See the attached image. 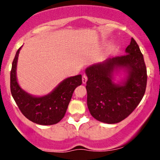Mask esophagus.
<instances>
[{
	"mask_svg": "<svg viewBox=\"0 0 160 160\" xmlns=\"http://www.w3.org/2000/svg\"><path fill=\"white\" fill-rule=\"evenodd\" d=\"M87 80H88L87 76H86V74H83V75H82V83H86V81H87Z\"/></svg>",
	"mask_w": 160,
	"mask_h": 160,
	"instance_id": "34e87169",
	"label": "esophagus"
}]
</instances>
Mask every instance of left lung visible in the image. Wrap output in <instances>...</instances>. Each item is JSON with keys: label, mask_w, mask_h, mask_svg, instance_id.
I'll use <instances>...</instances> for the list:
<instances>
[{"label": "left lung", "mask_w": 160, "mask_h": 160, "mask_svg": "<svg viewBox=\"0 0 160 160\" xmlns=\"http://www.w3.org/2000/svg\"><path fill=\"white\" fill-rule=\"evenodd\" d=\"M127 54L89 66L86 70L87 106L91 115L100 122L113 124L131 114L144 96L147 68L144 56L134 38L126 47ZM126 67L129 76L122 86L112 82L115 68Z\"/></svg>", "instance_id": "8db88e82"}]
</instances>
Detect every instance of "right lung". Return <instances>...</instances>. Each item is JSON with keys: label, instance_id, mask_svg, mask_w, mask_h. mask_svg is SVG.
Wrapping results in <instances>:
<instances>
[{"label": "right lung", "instance_id": "right-lung-1", "mask_svg": "<svg viewBox=\"0 0 160 160\" xmlns=\"http://www.w3.org/2000/svg\"><path fill=\"white\" fill-rule=\"evenodd\" d=\"M21 47L16 53L10 71V91L22 113L37 124H56L65 116L74 89L82 84V76L65 79L52 92L43 97H34L20 88L16 80V63Z\"/></svg>", "mask_w": 160, "mask_h": 160}]
</instances>
